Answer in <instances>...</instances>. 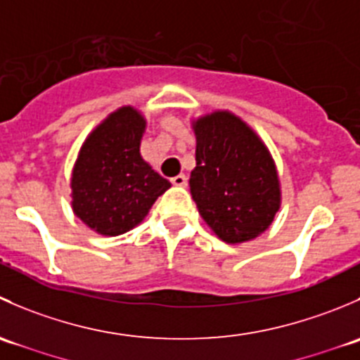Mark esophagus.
<instances>
[{
  "label": "esophagus",
  "mask_w": 360,
  "mask_h": 360,
  "mask_svg": "<svg viewBox=\"0 0 360 360\" xmlns=\"http://www.w3.org/2000/svg\"><path fill=\"white\" fill-rule=\"evenodd\" d=\"M170 183H172L174 186H186L188 179H186V176H184V174H177V176H174L172 179H170Z\"/></svg>",
  "instance_id": "34e87169"
}]
</instances>
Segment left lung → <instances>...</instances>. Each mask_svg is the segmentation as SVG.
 Listing matches in <instances>:
<instances>
[{
    "label": "left lung",
    "mask_w": 360,
    "mask_h": 360,
    "mask_svg": "<svg viewBox=\"0 0 360 360\" xmlns=\"http://www.w3.org/2000/svg\"><path fill=\"white\" fill-rule=\"evenodd\" d=\"M193 132L190 190L203 221L226 244L259 237L281 209V181L268 148L230 111L200 116Z\"/></svg>",
    "instance_id": "left-lung-1"
}]
</instances>
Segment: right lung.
Listing matches in <instances>:
<instances>
[{
	"label": "right lung",
	"instance_id": "obj_1",
	"mask_svg": "<svg viewBox=\"0 0 360 360\" xmlns=\"http://www.w3.org/2000/svg\"><path fill=\"white\" fill-rule=\"evenodd\" d=\"M146 120L132 106L111 112L90 132L71 177L72 212L96 233L116 237L150 212L170 183L141 157Z\"/></svg>",
	"mask_w": 360,
	"mask_h": 360
}]
</instances>
